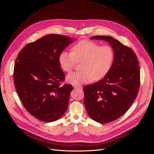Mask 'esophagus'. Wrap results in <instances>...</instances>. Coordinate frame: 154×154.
<instances>
[{"label":"esophagus","instance_id":"esophagus-1","mask_svg":"<svg viewBox=\"0 0 154 154\" xmlns=\"http://www.w3.org/2000/svg\"><path fill=\"white\" fill-rule=\"evenodd\" d=\"M74 87L77 88H82V87L81 85H74Z\"/></svg>","mask_w":154,"mask_h":154}]
</instances>
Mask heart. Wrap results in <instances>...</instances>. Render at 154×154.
Segmentation results:
<instances>
[{"instance_id":"b5f03b06","label":"heart","mask_w":154,"mask_h":154,"mask_svg":"<svg viewBox=\"0 0 154 154\" xmlns=\"http://www.w3.org/2000/svg\"><path fill=\"white\" fill-rule=\"evenodd\" d=\"M115 52L109 45L82 40L72 48V52L63 51L59 57V64L63 71L70 73L78 62H81L80 70L67 76V81L78 85L99 80L109 72L114 60Z\"/></svg>"}]
</instances>
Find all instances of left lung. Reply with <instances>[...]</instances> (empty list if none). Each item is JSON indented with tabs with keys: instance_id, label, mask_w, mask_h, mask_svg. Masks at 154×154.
I'll list each match as a JSON object with an SVG mask.
<instances>
[{
	"instance_id": "obj_1",
	"label": "left lung",
	"mask_w": 154,
	"mask_h": 154,
	"mask_svg": "<svg viewBox=\"0 0 154 154\" xmlns=\"http://www.w3.org/2000/svg\"><path fill=\"white\" fill-rule=\"evenodd\" d=\"M114 50L115 57L108 74L94 84L84 88V103L88 116L96 122L107 124L124 115L138 94L140 73L139 60L130 47L110 36L97 35Z\"/></svg>"
}]
</instances>
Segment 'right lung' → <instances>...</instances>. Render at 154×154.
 Segmentation results:
<instances>
[{"label":"right lung","mask_w":154,"mask_h":154,"mask_svg":"<svg viewBox=\"0 0 154 154\" xmlns=\"http://www.w3.org/2000/svg\"><path fill=\"white\" fill-rule=\"evenodd\" d=\"M71 38L49 34L27 44L16 59L13 79L16 91L27 112L42 122L60 119L66 112L72 85L61 82L65 75L59 62Z\"/></svg>","instance_id":"right-lung-1"}]
</instances>
